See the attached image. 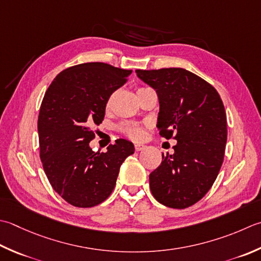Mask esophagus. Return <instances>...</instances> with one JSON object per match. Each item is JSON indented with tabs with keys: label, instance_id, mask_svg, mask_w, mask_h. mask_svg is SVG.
I'll use <instances>...</instances> for the list:
<instances>
[{
	"label": "esophagus",
	"instance_id": "esophagus-1",
	"mask_svg": "<svg viewBox=\"0 0 261 261\" xmlns=\"http://www.w3.org/2000/svg\"><path fill=\"white\" fill-rule=\"evenodd\" d=\"M145 148H146V146H145V145H142V144H137V145H135V149H136V151L144 150Z\"/></svg>",
	"mask_w": 261,
	"mask_h": 261
}]
</instances>
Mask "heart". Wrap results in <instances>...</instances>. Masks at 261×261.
<instances>
[{
	"label": "heart",
	"mask_w": 261,
	"mask_h": 261,
	"mask_svg": "<svg viewBox=\"0 0 261 261\" xmlns=\"http://www.w3.org/2000/svg\"><path fill=\"white\" fill-rule=\"evenodd\" d=\"M144 89H146V88H139V89H138V91L144 90ZM113 97H114V95H111L109 98L106 99V103H105V109L106 110H109L111 107L112 100H113ZM120 129L123 131L127 137L131 138V139H134V140H140V139H142V138H144V130H142L141 127L138 126V125L122 124L120 126Z\"/></svg>",
	"instance_id": "1"
}]
</instances>
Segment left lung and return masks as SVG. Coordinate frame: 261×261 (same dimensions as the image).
<instances>
[{
	"instance_id": "left-lung-1",
	"label": "left lung",
	"mask_w": 261,
	"mask_h": 261,
	"mask_svg": "<svg viewBox=\"0 0 261 261\" xmlns=\"http://www.w3.org/2000/svg\"><path fill=\"white\" fill-rule=\"evenodd\" d=\"M160 99L157 127L177 144L173 155L149 174L152 196L162 205H195L215 182L224 161L227 121L221 96L200 76L182 68L136 70Z\"/></svg>"
}]
</instances>
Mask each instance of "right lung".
Returning a JSON list of instances; mask_svg holds the SVG:
<instances>
[{"mask_svg":"<svg viewBox=\"0 0 261 261\" xmlns=\"http://www.w3.org/2000/svg\"><path fill=\"white\" fill-rule=\"evenodd\" d=\"M131 72L101 62L73 65L56 75L44 95L37 123L40 161L54 191L74 207L106 200L122 163L135 152L125 139L115 140L106 152L89 147L94 125L104 120L106 99Z\"/></svg>","mask_w":261,"mask_h":261,"instance_id":"add662e5","label":"right lung"}]
</instances>
